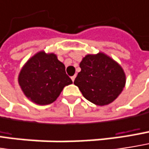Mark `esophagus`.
Masks as SVG:
<instances>
[{
	"instance_id": "obj_1",
	"label": "esophagus",
	"mask_w": 149,
	"mask_h": 149,
	"mask_svg": "<svg viewBox=\"0 0 149 149\" xmlns=\"http://www.w3.org/2000/svg\"><path fill=\"white\" fill-rule=\"evenodd\" d=\"M75 78H76V75H74V76H72V82H74Z\"/></svg>"
}]
</instances>
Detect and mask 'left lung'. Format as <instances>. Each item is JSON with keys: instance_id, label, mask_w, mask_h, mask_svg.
I'll use <instances>...</instances> for the list:
<instances>
[{"instance_id": "8db88e82", "label": "left lung", "mask_w": 149, "mask_h": 149, "mask_svg": "<svg viewBox=\"0 0 149 149\" xmlns=\"http://www.w3.org/2000/svg\"><path fill=\"white\" fill-rule=\"evenodd\" d=\"M79 66L81 72L74 84L85 99L97 106L112 103L125 86L126 77L122 66L102 52L85 55Z\"/></svg>"}]
</instances>
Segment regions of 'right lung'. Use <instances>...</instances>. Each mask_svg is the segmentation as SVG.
<instances>
[{"mask_svg":"<svg viewBox=\"0 0 149 149\" xmlns=\"http://www.w3.org/2000/svg\"><path fill=\"white\" fill-rule=\"evenodd\" d=\"M18 82L24 95L37 105L56 101L65 86L72 84L65 65L54 53L42 50L31 56L21 68Z\"/></svg>","mask_w":149,"mask_h":149,"instance_id":"1","label":"right lung"}]
</instances>
